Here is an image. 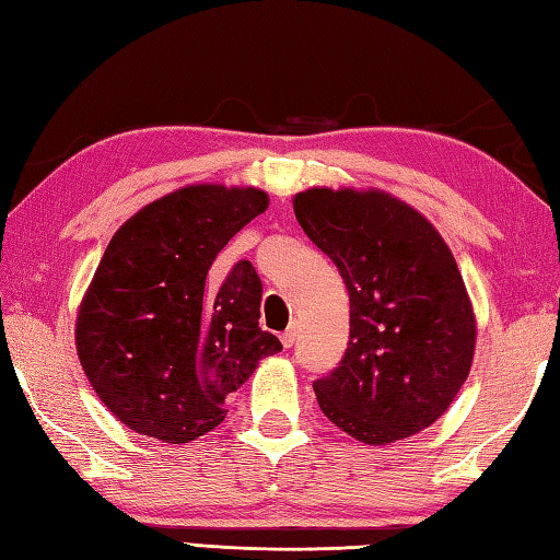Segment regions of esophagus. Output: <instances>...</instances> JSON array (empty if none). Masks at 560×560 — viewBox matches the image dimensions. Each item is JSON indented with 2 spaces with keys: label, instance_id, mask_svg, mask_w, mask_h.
Returning <instances> with one entry per match:
<instances>
[{
  "label": "esophagus",
  "instance_id": "obj_1",
  "mask_svg": "<svg viewBox=\"0 0 560 560\" xmlns=\"http://www.w3.org/2000/svg\"><path fill=\"white\" fill-rule=\"evenodd\" d=\"M295 337H299V335H295V325H291L287 331H283V335H281V343H283V349H291L293 347V343H295Z\"/></svg>",
  "mask_w": 560,
  "mask_h": 560
}]
</instances>
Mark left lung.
Segmentation results:
<instances>
[{
  "mask_svg": "<svg viewBox=\"0 0 560 560\" xmlns=\"http://www.w3.org/2000/svg\"><path fill=\"white\" fill-rule=\"evenodd\" d=\"M305 235L349 291V347L313 383L319 409L365 445L435 423L469 375L477 317L443 235L383 189L311 187L293 197Z\"/></svg>",
  "mask_w": 560,
  "mask_h": 560,
  "instance_id": "1",
  "label": "left lung"
}]
</instances>
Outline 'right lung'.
Returning <instances> with one entry per match:
<instances>
[{"instance_id":"obj_1","label":"right lung","mask_w":560,"mask_h":560,"mask_svg":"<svg viewBox=\"0 0 560 560\" xmlns=\"http://www.w3.org/2000/svg\"><path fill=\"white\" fill-rule=\"evenodd\" d=\"M269 207L257 187L187 185L127 219L77 315V353L98 399L135 433L189 443L225 419L223 399L281 351L261 331V281L237 261L213 299L207 273Z\"/></svg>"}]
</instances>
